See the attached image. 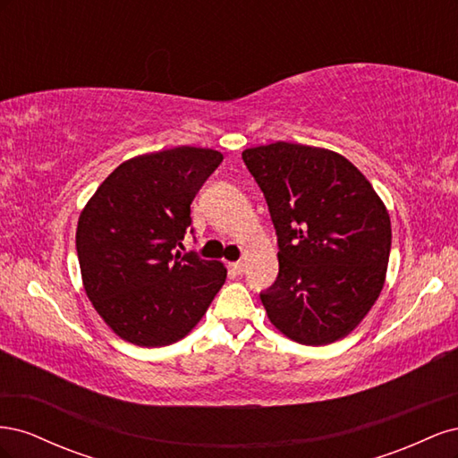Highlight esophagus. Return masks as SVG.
Segmentation results:
<instances>
[{
    "mask_svg": "<svg viewBox=\"0 0 458 458\" xmlns=\"http://www.w3.org/2000/svg\"><path fill=\"white\" fill-rule=\"evenodd\" d=\"M229 267L237 275H242L244 269H246V263L244 261H233V263H229Z\"/></svg>",
    "mask_w": 458,
    "mask_h": 458,
    "instance_id": "obj_1",
    "label": "esophagus"
}]
</instances>
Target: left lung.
Here are the masks:
<instances>
[{"mask_svg": "<svg viewBox=\"0 0 458 458\" xmlns=\"http://www.w3.org/2000/svg\"><path fill=\"white\" fill-rule=\"evenodd\" d=\"M242 160L279 237V276L259 294L271 325L306 345L345 338L384 288L387 208L335 150L276 141L242 150Z\"/></svg>", "mask_w": 458, "mask_h": 458, "instance_id": "8db88e82", "label": "left lung"}]
</instances>
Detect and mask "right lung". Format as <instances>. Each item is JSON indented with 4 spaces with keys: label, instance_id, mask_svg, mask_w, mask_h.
Segmentation results:
<instances>
[{
    "label": "right lung",
    "instance_id": "1",
    "mask_svg": "<svg viewBox=\"0 0 458 458\" xmlns=\"http://www.w3.org/2000/svg\"><path fill=\"white\" fill-rule=\"evenodd\" d=\"M224 155L175 147L122 162L78 219L81 283L106 327L141 348H162L199 325L227 279L221 261L174 254L191 202Z\"/></svg>",
    "mask_w": 458,
    "mask_h": 458
}]
</instances>
